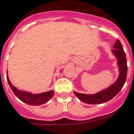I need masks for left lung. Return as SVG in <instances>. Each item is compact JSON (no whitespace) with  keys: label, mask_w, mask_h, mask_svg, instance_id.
<instances>
[{"label":"left lung","mask_w":134,"mask_h":134,"mask_svg":"<svg viewBox=\"0 0 134 134\" xmlns=\"http://www.w3.org/2000/svg\"><path fill=\"white\" fill-rule=\"evenodd\" d=\"M114 50H111L113 54L117 58L118 65L120 74L116 82L106 89L98 92L94 94H85L74 92L76 96L80 101L89 104H102L111 100L116 96L123 88L126 80L127 72V60L123 46L119 40H116L114 45Z\"/></svg>","instance_id":"obj_1"}]
</instances>
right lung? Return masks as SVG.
I'll return each mask as SVG.
<instances>
[{
    "label": "right lung",
    "instance_id": "add662e5",
    "mask_svg": "<svg viewBox=\"0 0 134 134\" xmlns=\"http://www.w3.org/2000/svg\"><path fill=\"white\" fill-rule=\"evenodd\" d=\"M7 78L8 84L16 96L23 102L29 104V105H40L45 104V103L48 102L54 94V92L53 90H50V91L46 92L37 94H33L30 92H28L20 90L12 84L8 78V74H7Z\"/></svg>",
    "mask_w": 134,
    "mask_h": 134
}]
</instances>
